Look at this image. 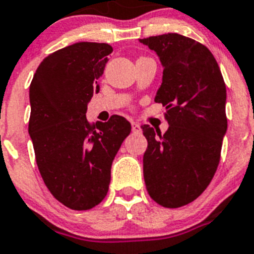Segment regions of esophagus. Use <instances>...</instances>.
Listing matches in <instances>:
<instances>
[{"label":"esophagus","mask_w":254,"mask_h":254,"mask_svg":"<svg viewBox=\"0 0 254 254\" xmlns=\"http://www.w3.org/2000/svg\"><path fill=\"white\" fill-rule=\"evenodd\" d=\"M131 130H133V133H140L142 129H140V125L135 121H131Z\"/></svg>","instance_id":"obj_1"}]
</instances>
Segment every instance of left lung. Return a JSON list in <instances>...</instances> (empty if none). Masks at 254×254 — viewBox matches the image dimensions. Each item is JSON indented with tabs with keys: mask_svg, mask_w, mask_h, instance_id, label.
<instances>
[{
	"mask_svg": "<svg viewBox=\"0 0 254 254\" xmlns=\"http://www.w3.org/2000/svg\"><path fill=\"white\" fill-rule=\"evenodd\" d=\"M160 57L162 84L154 101L169 129L142 125L148 147L143 174L148 194L167 208L197 199L212 180L228 129L226 87L217 61L199 42L178 33L139 39Z\"/></svg>",
	"mask_w": 254,
	"mask_h": 254,
	"instance_id": "left-lung-1",
	"label": "left lung"
}]
</instances>
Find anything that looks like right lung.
I'll return each mask as SVG.
<instances>
[{"label": "right lung", "instance_id": "right-lung-1", "mask_svg": "<svg viewBox=\"0 0 254 254\" xmlns=\"http://www.w3.org/2000/svg\"><path fill=\"white\" fill-rule=\"evenodd\" d=\"M112 47L79 42L48 55L29 88V134L42 179L64 206L85 211L109 191L111 165L131 125L119 115L90 124L87 105L100 92Z\"/></svg>", "mask_w": 254, "mask_h": 254}]
</instances>
